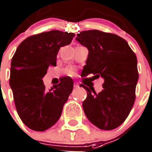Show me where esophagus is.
I'll return each mask as SVG.
<instances>
[{"mask_svg":"<svg viewBox=\"0 0 152 152\" xmlns=\"http://www.w3.org/2000/svg\"><path fill=\"white\" fill-rule=\"evenodd\" d=\"M74 87H75V88H78V87H79V85L77 83H75L74 84Z\"/></svg>","mask_w":152,"mask_h":152,"instance_id":"obj_1","label":"esophagus"}]
</instances>
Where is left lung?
Masks as SVG:
<instances>
[{
	"mask_svg": "<svg viewBox=\"0 0 152 152\" xmlns=\"http://www.w3.org/2000/svg\"><path fill=\"white\" fill-rule=\"evenodd\" d=\"M76 40L88 48L85 76L93 74L104 80L103 90L97 94L87 91L82 107L88 119L100 129L117 128L128 117L135 101L138 75L137 59L126 40L97 30L77 34Z\"/></svg>",
	"mask_w": 152,
	"mask_h": 152,
	"instance_id": "8db88e82",
	"label": "left lung"
}]
</instances>
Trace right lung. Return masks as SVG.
<instances>
[{"instance_id": "obj_1", "label": "right lung", "mask_w": 152, "mask_h": 152, "mask_svg": "<svg viewBox=\"0 0 152 152\" xmlns=\"http://www.w3.org/2000/svg\"><path fill=\"white\" fill-rule=\"evenodd\" d=\"M75 34L51 30L30 36L18 46L12 59L10 84L17 112L24 124L45 131L59 120L73 90L70 77L46 90L42 78L48 66H56L59 48L70 44Z\"/></svg>"}]
</instances>
